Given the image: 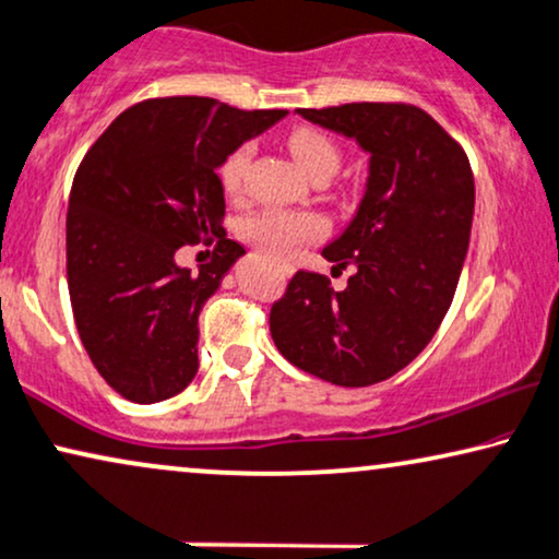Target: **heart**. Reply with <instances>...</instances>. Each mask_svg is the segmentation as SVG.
<instances>
[{
	"instance_id": "obj_1",
	"label": "heart",
	"mask_w": 559,
	"mask_h": 559,
	"mask_svg": "<svg viewBox=\"0 0 559 559\" xmlns=\"http://www.w3.org/2000/svg\"><path fill=\"white\" fill-rule=\"evenodd\" d=\"M288 150H292L294 159L299 162V167L312 180H330L343 162L341 146L328 133L314 129H296L288 133ZM250 154L252 144L237 146L218 167V178H222V186L229 193H237L242 188ZM320 235V218L312 214H301V211H263V214L245 222V237L275 260L292 258L301 245L312 242Z\"/></svg>"
}]
</instances>
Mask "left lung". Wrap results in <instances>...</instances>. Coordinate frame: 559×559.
<instances>
[{
	"label": "left lung",
	"instance_id": "obj_1",
	"mask_svg": "<svg viewBox=\"0 0 559 559\" xmlns=\"http://www.w3.org/2000/svg\"><path fill=\"white\" fill-rule=\"evenodd\" d=\"M356 139L369 180L356 216L322 255L356 273L343 292L299 271L271 309L286 361L337 386H369L413 361L436 335L467 258L475 178L467 154L426 110L405 103L299 108Z\"/></svg>",
	"mask_w": 559,
	"mask_h": 559
}]
</instances>
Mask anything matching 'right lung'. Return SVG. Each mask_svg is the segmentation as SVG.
Wrapping results in <instances>:
<instances>
[{
    "mask_svg": "<svg viewBox=\"0 0 559 559\" xmlns=\"http://www.w3.org/2000/svg\"><path fill=\"white\" fill-rule=\"evenodd\" d=\"M286 112L157 97L123 110L84 154L69 193V299L84 350L126 400L152 405L193 381L198 314L245 247L219 237L198 274L174 252L218 236L216 169Z\"/></svg>",
    "mask_w": 559,
    "mask_h": 559,
    "instance_id": "add662e5",
    "label": "right lung"
}]
</instances>
